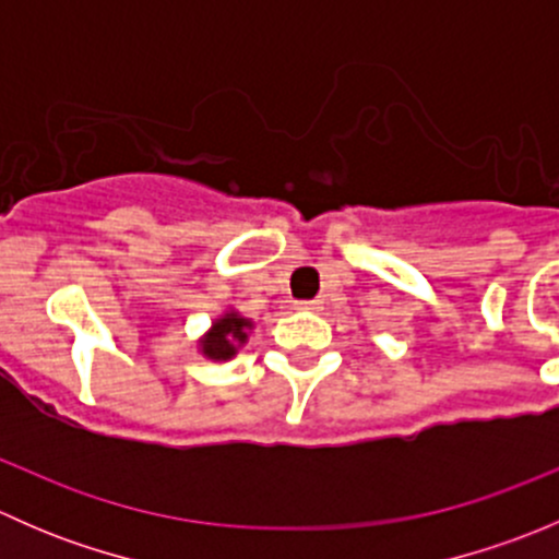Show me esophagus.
<instances>
[{"instance_id": "1", "label": "esophagus", "mask_w": 559, "mask_h": 559, "mask_svg": "<svg viewBox=\"0 0 559 559\" xmlns=\"http://www.w3.org/2000/svg\"><path fill=\"white\" fill-rule=\"evenodd\" d=\"M297 308H300V311H321V300H302L297 302Z\"/></svg>"}]
</instances>
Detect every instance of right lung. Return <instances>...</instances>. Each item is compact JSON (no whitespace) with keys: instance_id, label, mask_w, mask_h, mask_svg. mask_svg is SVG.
<instances>
[{"instance_id":"1","label":"right lung","mask_w":559,"mask_h":559,"mask_svg":"<svg viewBox=\"0 0 559 559\" xmlns=\"http://www.w3.org/2000/svg\"><path fill=\"white\" fill-rule=\"evenodd\" d=\"M246 326H251L246 319L227 313L213 324V332L202 341V352L211 359H229L235 354V343L246 341Z\"/></svg>"}]
</instances>
